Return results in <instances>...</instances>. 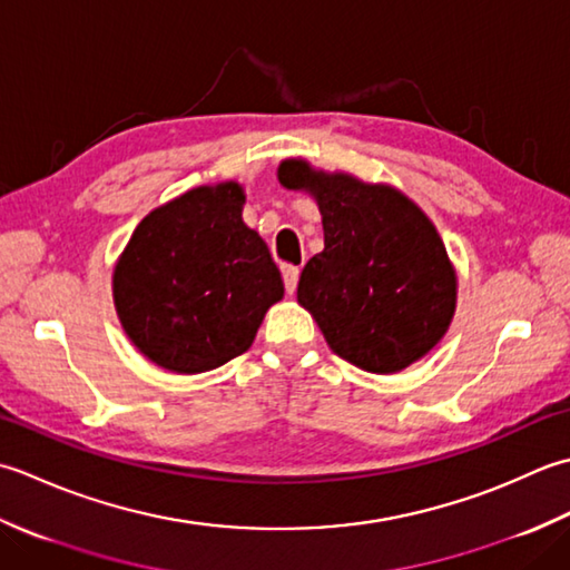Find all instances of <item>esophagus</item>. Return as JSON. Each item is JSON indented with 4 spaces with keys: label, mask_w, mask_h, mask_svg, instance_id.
Returning <instances> with one entry per match:
<instances>
[{
    "label": "esophagus",
    "mask_w": 570,
    "mask_h": 570,
    "mask_svg": "<svg viewBox=\"0 0 570 570\" xmlns=\"http://www.w3.org/2000/svg\"><path fill=\"white\" fill-rule=\"evenodd\" d=\"M283 281H285L287 295H293L299 281V268H295V265H283Z\"/></svg>",
    "instance_id": "1"
}]
</instances>
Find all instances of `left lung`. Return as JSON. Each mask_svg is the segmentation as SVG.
<instances>
[{
  "instance_id": "8db88e82",
  "label": "left lung",
  "mask_w": 570,
  "mask_h": 570,
  "mask_svg": "<svg viewBox=\"0 0 570 570\" xmlns=\"http://www.w3.org/2000/svg\"><path fill=\"white\" fill-rule=\"evenodd\" d=\"M277 179L320 206L324 250L302 271L297 302L332 352L371 374H396L431 352L458 299L433 220L399 189L317 171L305 159H285Z\"/></svg>"
}]
</instances>
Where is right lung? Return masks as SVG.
<instances>
[{
  "label": "right lung",
  "mask_w": 570,
  "mask_h": 570,
  "mask_svg": "<svg viewBox=\"0 0 570 570\" xmlns=\"http://www.w3.org/2000/svg\"><path fill=\"white\" fill-rule=\"evenodd\" d=\"M240 184L224 181L149 212L112 273L125 334L149 362L202 374L250 350L283 277L243 224Z\"/></svg>",
  "instance_id": "right-lung-1"
}]
</instances>
